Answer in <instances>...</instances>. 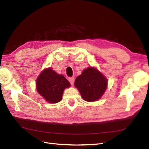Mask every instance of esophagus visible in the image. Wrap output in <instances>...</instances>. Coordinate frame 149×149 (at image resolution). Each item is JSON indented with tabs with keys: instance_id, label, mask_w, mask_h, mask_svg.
I'll return each mask as SVG.
<instances>
[{
	"instance_id": "1",
	"label": "esophagus",
	"mask_w": 149,
	"mask_h": 149,
	"mask_svg": "<svg viewBox=\"0 0 149 149\" xmlns=\"http://www.w3.org/2000/svg\"><path fill=\"white\" fill-rule=\"evenodd\" d=\"M68 81H70V84H71V85H73V84H74V78H70L69 79H68Z\"/></svg>"
}]
</instances>
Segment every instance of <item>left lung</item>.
<instances>
[{
	"label": "left lung",
	"instance_id": "1",
	"mask_svg": "<svg viewBox=\"0 0 149 149\" xmlns=\"http://www.w3.org/2000/svg\"><path fill=\"white\" fill-rule=\"evenodd\" d=\"M108 80L95 67L87 68L75 79L74 86L78 89L83 99L87 102L99 100L105 93Z\"/></svg>",
	"mask_w": 149,
	"mask_h": 149
}]
</instances>
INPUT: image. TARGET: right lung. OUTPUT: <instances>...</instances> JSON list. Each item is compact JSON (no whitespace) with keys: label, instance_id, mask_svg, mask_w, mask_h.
Listing matches in <instances>:
<instances>
[{"label":"right lung","instance_id":"add662e5","mask_svg":"<svg viewBox=\"0 0 149 149\" xmlns=\"http://www.w3.org/2000/svg\"><path fill=\"white\" fill-rule=\"evenodd\" d=\"M36 90L43 98L50 104H56L62 99L63 91L70 87L69 81L51 68H45L36 79Z\"/></svg>","mask_w":149,"mask_h":149}]
</instances>
